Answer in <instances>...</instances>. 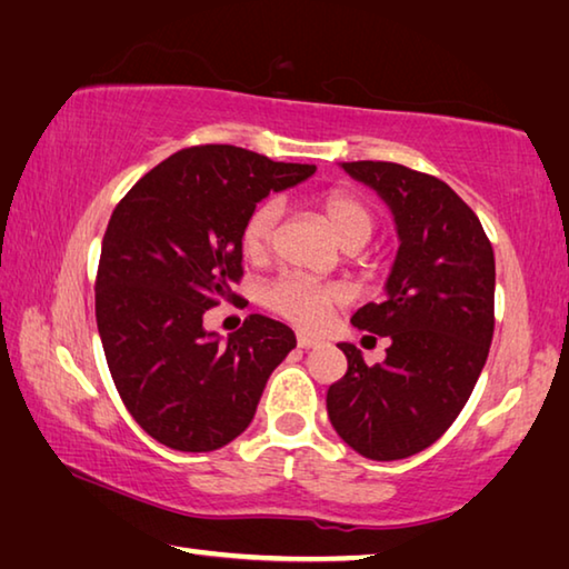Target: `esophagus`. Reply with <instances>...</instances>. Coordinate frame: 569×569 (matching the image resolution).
Returning a JSON list of instances; mask_svg holds the SVG:
<instances>
[{
	"mask_svg": "<svg viewBox=\"0 0 569 569\" xmlns=\"http://www.w3.org/2000/svg\"><path fill=\"white\" fill-rule=\"evenodd\" d=\"M317 345V340L312 335H297V347H300V350H310V347H315Z\"/></svg>",
	"mask_w": 569,
	"mask_h": 569,
	"instance_id": "34e87169",
	"label": "esophagus"
}]
</instances>
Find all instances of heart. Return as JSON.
<instances>
[{
  "mask_svg": "<svg viewBox=\"0 0 569 569\" xmlns=\"http://www.w3.org/2000/svg\"><path fill=\"white\" fill-rule=\"evenodd\" d=\"M317 204H320L325 219L347 249L362 247L372 237L375 212L362 197L347 192V189H327L317 199ZM279 217H282V209L274 199H264V202L249 209L242 229H239V247H242L244 257L264 259L272 252ZM262 302L267 310H272L287 322L317 327L325 322L327 312L335 305L345 302V290L337 284H322L307 277L284 274L267 287Z\"/></svg>",
  "mask_w": 569,
  "mask_h": 569,
  "instance_id": "heart-1",
  "label": "heart"
}]
</instances>
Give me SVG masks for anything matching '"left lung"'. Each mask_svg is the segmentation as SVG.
<instances>
[{"label":"left lung","mask_w":569,"mask_h":569,"mask_svg":"<svg viewBox=\"0 0 569 569\" xmlns=\"http://www.w3.org/2000/svg\"><path fill=\"white\" fill-rule=\"evenodd\" d=\"M392 207L400 252L387 300L352 315L390 337L380 365L342 342L347 372L327 390L337 435L377 462L440 440L470 400L495 332V252L480 219L450 184L395 162H342Z\"/></svg>","instance_id":"1"}]
</instances>
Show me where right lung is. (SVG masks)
Returning <instances> with one entry per match:
<instances>
[{"instance_id": "right-lung-1", "label": "right lung", "mask_w": 569, "mask_h": 569, "mask_svg": "<svg viewBox=\"0 0 569 569\" xmlns=\"http://www.w3.org/2000/svg\"><path fill=\"white\" fill-rule=\"evenodd\" d=\"M315 174L232 144L179 149L119 199L94 279L97 330L127 412L179 452H212L252 422L290 327L249 315L219 342L204 312L242 279L239 229L259 199Z\"/></svg>"}]
</instances>
